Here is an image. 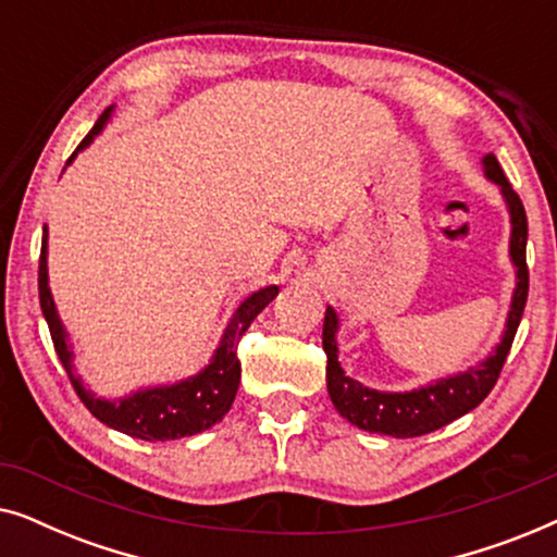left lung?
<instances>
[{
  "instance_id": "8db88e82",
  "label": "left lung",
  "mask_w": 557,
  "mask_h": 557,
  "mask_svg": "<svg viewBox=\"0 0 557 557\" xmlns=\"http://www.w3.org/2000/svg\"><path fill=\"white\" fill-rule=\"evenodd\" d=\"M482 164L486 180H492L502 189V197H505L509 212V225H512V233H509V258H512V265L517 269V284L512 292V304H509L502 342L494 347V352L486 360L474 364V368L433 380V383L416 387V391H372V387H364L362 383L345 375V370H342L337 360L339 317L332 307H326L322 330V345L326 352V391H330V398L334 408L339 410V416L347 418L357 429L383 433V436L393 438L423 436V433L436 431L441 425L451 423L463 413H469V410H474L492 393L502 368H505L530 288L528 258H524V250H528V215H524L520 195L515 193L505 177V172H502L497 157L486 154Z\"/></svg>"
}]
</instances>
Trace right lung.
<instances>
[{"mask_svg":"<svg viewBox=\"0 0 557 557\" xmlns=\"http://www.w3.org/2000/svg\"><path fill=\"white\" fill-rule=\"evenodd\" d=\"M111 109L101 113V119L96 121V126L90 128L86 139L78 144V149L73 151V157L67 159V164L78 157V151L88 147L98 134L103 132L106 121L111 119ZM37 286H40V307L45 314V322L50 326L52 345L63 362V368L71 377V383L78 393L90 413L98 421L109 425L113 431L126 433V436L141 438V441H174L182 436H195V433L208 431L210 425L223 421V416L231 410L235 393L240 385V360H238V342L250 322L269 307V301L276 299L278 286H265L261 292L250 294L246 301L235 309V314L227 322L220 345L212 355V360L197 372V375L180 380L174 385H157V387H141L124 398L106 400L96 398V393H90L83 380L75 375L73 364V347L67 342V332L63 322H60L55 301H52L50 284H48V225L42 227V250H40V271H37Z\"/></svg>","mask_w":557,"mask_h":557,"instance_id":"add662e5","label":"right lung"}]
</instances>
